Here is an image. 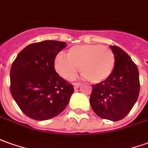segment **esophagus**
Returning <instances> with one entry per match:
<instances>
[{
	"instance_id": "obj_1",
	"label": "esophagus",
	"mask_w": 148,
	"mask_h": 148,
	"mask_svg": "<svg viewBox=\"0 0 148 148\" xmlns=\"http://www.w3.org/2000/svg\"><path fill=\"white\" fill-rule=\"evenodd\" d=\"M80 85H81L80 83H74V84H73V87H74V88H78Z\"/></svg>"
}]
</instances>
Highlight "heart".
Here are the masks:
<instances>
[{
	"label": "heart",
	"mask_w": 148,
	"mask_h": 148,
	"mask_svg": "<svg viewBox=\"0 0 148 148\" xmlns=\"http://www.w3.org/2000/svg\"><path fill=\"white\" fill-rule=\"evenodd\" d=\"M67 56L59 53L54 60L56 72L66 80H72L80 67L84 79L98 84L110 76L115 67L114 51L100 44L74 46L68 50Z\"/></svg>",
	"instance_id": "heart-1"
}]
</instances>
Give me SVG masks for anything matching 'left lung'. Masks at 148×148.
<instances>
[{
  "label": "left lung",
  "instance_id": "1",
  "mask_svg": "<svg viewBox=\"0 0 148 148\" xmlns=\"http://www.w3.org/2000/svg\"><path fill=\"white\" fill-rule=\"evenodd\" d=\"M115 55V67L106 80L92 85L90 105L100 118L110 121L124 119L138 99L139 75L136 64L127 53L110 46Z\"/></svg>",
  "mask_w": 148,
  "mask_h": 148
}]
</instances>
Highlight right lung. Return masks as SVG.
<instances>
[{"instance_id":"obj_1","label":"right lung","mask_w":148,"mask_h":148,"mask_svg":"<svg viewBox=\"0 0 148 148\" xmlns=\"http://www.w3.org/2000/svg\"><path fill=\"white\" fill-rule=\"evenodd\" d=\"M67 47L54 40L28 45L18 55L10 69V92L29 118L44 121L56 117L68 106L74 88L58 75L54 60Z\"/></svg>"}]
</instances>
